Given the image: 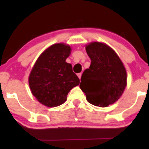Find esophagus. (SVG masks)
I'll list each match as a JSON object with an SVG mask.
<instances>
[{
	"label": "esophagus",
	"mask_w": 149,
	"mask_h": 149,
	"mask_svg": "<svg viewBox=\"0 0 149 149\" xmlns=\"http://www.w3.org/2000/svg\"><path fill=\"white\" fill-rule=\"evenodd\" d=\"M77 76H78V78H79V79H80V78H81L82 73H78V74H77Z\"/></svg>",
	"instance_id": "1"
}]
</instances>
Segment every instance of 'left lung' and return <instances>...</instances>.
Returning a JSON list of instances; mask_svg holds the SVG:
<instances>
[{
  "mask_svg": "<svg viewBox=\"0 0 149 149\" xmlns=\"http://www.w3.org/2000/svg\"><path fill=\"white\" fill-rule=\"evenodd\" d=\"M91 59L81 76L80 88L90 104L107 107L121 97L127 85V73L118 56L110 47L94 42L85 47Z\"/></svg>",
  "mask_w": 149,
  "mask_h": 149,
  "instance_id": "obj_1",
  "label": "left lung"
}]
</instances>
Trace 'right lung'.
<instances>
[{"label":"right lung","mask_w":149,"mask_h":149,"mask_svg":"<svg viewBox=\"0 0 149 149\" xmlns=\"http://www.w3.org/2000/svg\"><path fill=\"white\" fill-rule=\"evenodd\" d=\"M71 47L62 43L54 44L41 54L31 70L29 83L33 96L46 107L64 104L73 88L80 80L73 72L72 66L66 62Z\"/></svg>","instance_id":"1"}]
</instances>
